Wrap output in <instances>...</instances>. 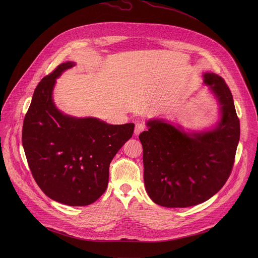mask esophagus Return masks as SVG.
<instances>
[{
	"label": "esophagus",
	"instance_id": "esophagus-1",
	"mask_svg": "<svg viewBox=\"0 0 258 258\" xmlns=\"http://www.w3.org/2000/svg\"><path fill=\"white\" fill-rule=\"evenodd\" d=\"M144 129H145V126H144L143 123H137V124L135 125V130H134L135 136H138Z\"/></svg>",
	"mask_w": 258,
	"mask_h": 258
}]
</instances>
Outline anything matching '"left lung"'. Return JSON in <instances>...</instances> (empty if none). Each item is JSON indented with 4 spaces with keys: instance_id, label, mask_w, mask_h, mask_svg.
<instances>
[{
    "instance_id": "obj_1",
    "label": "left lung",
    "mask_w": 258,
    "mask_h": 258,
    "mask_svg": "<svg viewBox=\"0 0 258 258\" xmlns=\"http://www.w3.org/2000/svg\"><path fill=\"white\" fill-rule=\"evenodd\" d=\"M203 77L219 105L217 123L184 130L179 123L153 118L139 136L145 188L162 207L187 208L208 201L225 184L233 166L240 125L232 94L218 74Z\"/></svg>"
}]
</instances>
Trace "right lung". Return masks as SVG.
<instances>
[{
	"label": "right lung",
	"mask_w": 258,
	"mask_h": 258,
	"mask_svg": "<svg viewBox=\"0 0 258 258\" xmlns=\"http://www.w3.org/2000/svg\"><path fill=\"white\" fill-rule=\"evenodd\" d=\"M75 64H59L37 84L24 120L23 147L40 189L57 203L82 207L105 191L111 161L132 137L134 124L112 125L56 107V79Z\"/></svg>",
	"instance_id": "add662e5"
}]
</instances>
